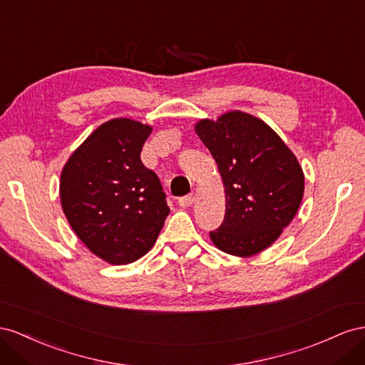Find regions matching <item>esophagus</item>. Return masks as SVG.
Masks as SVG:
<instances>
[{"label":"esophagus","instance_id":"34e87169","mask_svg":"<svg viewBox=\"0 0 365 365\" xmlns=\"http://www.w3.org/2000/svg\"><path fill=\"white\" fill-rule=\"evenodd\" d=\"M192 203H194V195H192V194L183 195V197H180V199H179V205H180L182 207H188V206H191Z\"/></svg>","mask_w":365,"mask_h":365}]
</instances>
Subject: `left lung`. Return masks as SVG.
Here are the masks:
<instances>
[{"instance_id": "8db88e82", "label": "left lung", "mask_w": 365, "mask_h": 365, "mask_svg": "<svg viewBox=\"0 0 365 365\" xmlns=\"http://www.w3.org/2000/svg\"><path fill=\"white\" fill-rule=\"evenodd\" d=\"M195 133L217 162L226 192L223 223L210 232L211 240L226 254H258L295 217L304 192L303 170L278 134L251 114L205 119Z\"/></svg>"}]
</instances>
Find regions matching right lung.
I'll list each match as a JSON object with an SVG mask.
<instances>
[{"label":"right lung","instance_id":"1","mask_svg":"<svg viewBox=\"0 0 365 365\" xmlns=\"http://www.w3.org/2000/svg\"><path fill=\"white\" fill-rule=\"evenodd\" d=\"M150 134L151 127L136 120L102 123L61 174V203L70 226L111 264L147 254L170 214L159 177L140 160Z\"/></svg>","mask_w":365,"mask_h":365}]
</instances>
